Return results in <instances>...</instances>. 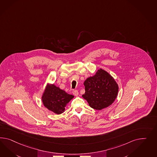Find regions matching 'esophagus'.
Here are the masks:
<instances>
[{
	"label": "esophagus",
	"instance_id": "1",
	"mask_svg": "<svg viewBox=\"0 0 157 157\" xmlns=\"http://www.w3.org/2000/svg\"><path fill=\"white\" fill-rule=\"evenodd\" d=\"M72 93H73V94H74L75 96H78V94H79L78 91L77 90H73V91H72Z\"/></svg>",
	"mask_w": 157,
	"mask_h": 157
}]
</instances>
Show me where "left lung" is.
Instances as JSON below:
<instances>
[{
	"label": "left lung",
	"instance_id": "1",
	"mask_svg": "<svg viewBox=\"0 0 157 157\" xmlns=\"http://www.w3.org/2000/svg\"><path fill=\"white\" fill-rule=\"evenodd\" d=\"M85 93L82 97L94 109L101 110L114 102L118 93V85L113 76L100 68L84 82Z\"/></svg>",
	"mask_w": 157,
	"mask_h": 157
}]
</instances>
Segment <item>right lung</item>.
Here are the masks:
<instances>
[{
	"mask_svg": "<svg viewBox=\"0 0 157 157\" xmlns=\"http://www.w3.org/2000/svg\"><path fill=\"white\" fill-rule=\"evenodd\" d=\"M74 96L66 93L54 84H48L42 97L43 104L49 110L60 114Z\"/></svg>",
	"mask_w": 157,
	"mask_h": 157,
	"instance_id": "add662e5",
	"label": "right lung"
}]
</instances>
